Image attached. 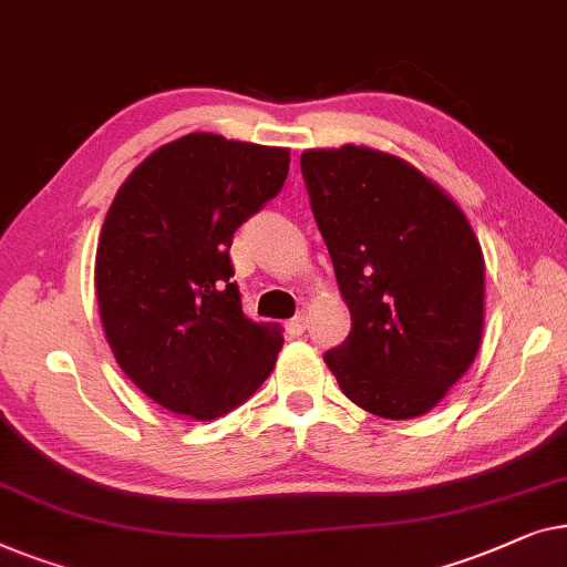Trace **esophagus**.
Instances as JSON below:
<instances>
[{
	"instance_id": "1",
	"label": "esophagus",
	"mask_w": 567,
	"mask_h": 567,
	"mask_svg": "<svg viewBox=\"0 0 567 567\" xmlns=\"http://www.w3.org/2000/svg\"><path fill=\"white\" fill-rule=\"evenodd\" d=\"M287 326H290L292 333H302V331H306V326H308V316L306 313H298Z\"/></svg>"
}]
</instances>
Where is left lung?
Instances as JSON below:
<instances>
[{"mask_svg": "<svg viewBox=\"0 0 567 567\" xmlns=\"http://www.w3.org/2000/svg\"><path fill=\"white\" fill-rule=\"evenodd\" d=\"M300 169L352 313L326 364L374 416H424L481 349L485 265L465 213L385 151L310 148Z\"/></svg>", "mask_w": 567, "mask_h": 567, "instance_id": "1", "label": "left lung"}]
</instances>
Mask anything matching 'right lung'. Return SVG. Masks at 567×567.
Returning a JSON list of instances; mask_svg holds the SVG:
<instances>
[{
    "label": "right lung",
    "mask_w": 567,
    "mask_h": 567,
    "mask_svg": "<svg viewBox=\"0 0 567 567\" xmlns=\"http://www.w3.org/2000/svg\"><path fill=\"white\" fill-rule=\"evenodd\" d=\"M287 169V148L189 133L117 189L94 259L102 329L121 370L166 411L226 416L275 370L282 329L244 316L228 249Z\"/></svg>",
    "instance_id": "obj_1"
}]
</instances>
